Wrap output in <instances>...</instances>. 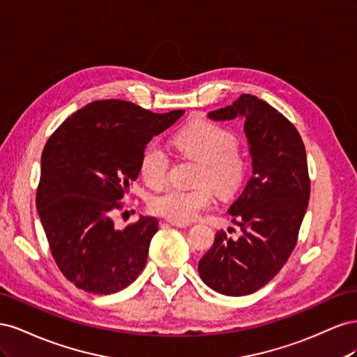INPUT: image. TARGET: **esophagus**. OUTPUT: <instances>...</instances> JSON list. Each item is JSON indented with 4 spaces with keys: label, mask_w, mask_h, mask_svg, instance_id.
<instances>
[{
    "label": "esophagus",
    "mask_w": 357,
    "mask_h": 357,
    "mask_svg": "<svg viewBox=\"0 0 357 357\" xmlns=\"http://www.w3.org/2000/svg\"><path fill=\"white\" fill-rule=\"evenodd\" d=\"M172 226H177V228H188L189 223H177V222H169Z\"/></svg>",
    "instance_id": "34e87169"
}]
</instances>
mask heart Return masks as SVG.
I'll return each mask as SVG.
<instances>
[{
  "label": "heart",
  "instance_id": "obj_1",
  "mask_svg": "<svg viewBox=\"0 0 357 357\" xmlns=\"http://www.w3.org/2000/svg\"><path fill=\"white\" fill-rule=\"evenodd\" d=\"M178 152L199 164L192 189L169 188L150 199V210L169 222L189 223L213 202V190L220 197H231L247 176L248 159L236 144V135L228 128L208 121H195L172 137ZM169 160L156 144H149L139 159V174L150 188H160L168 176ZM208 182L209 187L204 183Z\"/></svg>",
  "mask_w": 357,
  "mask_h": 357
}]
</instances>
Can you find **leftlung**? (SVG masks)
<instances>
[{"mask_svg": "<svg viewBox=\"0 0 357 357\" xmlns=\"http://www.w3.org/2000/svg\"><path fill=\"white\" fill-rule=\"evenodd\" d=\"M238 116L253 160V176L229 208L243 234L232 240L219 231L198 265L202 282L226 296L250 295L277 275L298 243L310 199L305 146L294 123L248 93L208 113L214 121Z\"/></svg>", "mask_w": 357, "mask_h": 357, "instance_id": "1", "label": "left lung"}]
</instances>
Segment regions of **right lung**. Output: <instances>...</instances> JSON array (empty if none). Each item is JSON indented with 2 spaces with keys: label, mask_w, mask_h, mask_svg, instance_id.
Segmentation results:
<instances>
[{
  "label": "right lung",
  "mask_w": 357,
  "mask_h": 357,
  "mask_svg": "<svg viewBox=\"0 0 357 357\" xmlns=\"http://www.w3.org/2000/svg\"><path fill=\"white\" fill-rule=\"evenodd\" d=\"M183 113L101 100L73 113L49 137L37 210L52 256L75 287L110 295L142 274L158 219L142 215L119 231L112 214L138 177L147 143Z\"/></svg>",
  "instance_id": "add662e5"
}]
</instances>
